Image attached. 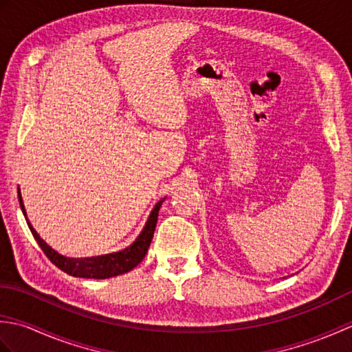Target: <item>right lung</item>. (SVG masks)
Returning a JSON list of instances; mask_svg holds the SVG:
<instances>
[{"label":"right lung","instance_id":"right-lung-1","mask_svg":"<svg viewBox=\"0 0 352 352\" xmlns=\"http://www.w3.org/2000/svg\"><path fill=\"white\" fill-rule=\"evenodd\" d=\"M19 203L22 213L25 216L24 210V204H22L21 199V193H19ZM163 201L157 203L154 207V210L149 214V219L146 222V226L142 231L140 236L136 239L129 248H125L119 252L113 254H106V256H98V257H89V258H69V257H63L60 254L56 252L54 250H51L50 246L45 243L39 234L36 233L33 227L30 226V222L27 219V223L30 227V231H32L33 237L36 239V242L39 243L41 250L43 251L45 256H47L52 265H56L58 269H62L63 272L69 274L72 276H80V278H95V280H104V278H110V276H116V275H122L125 272H130L131 269L136 267L142 260H144L145 254L148 252L149 243L153 241L154 236V230L157 226V218H159V210L162 207Z\"/></svg>","mask_w":352,"mask_h":352}]
</instances>
